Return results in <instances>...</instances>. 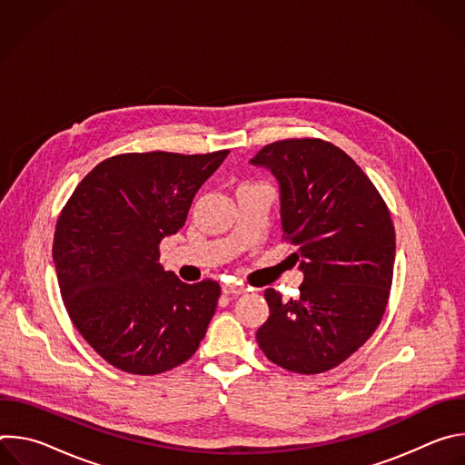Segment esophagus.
<instances>
[{"mask_svg":"<svg viewBox=\"0 0 465 465\" xmlns=\"http://www.w3.org/2000/svg\"><path fill=\"white\" fill-rule=\"evenodd\" d=\"M246 289L242 287V285H239V283H223V292L224 294H233V296H239V294H242Z\"/></svg>","mask_w":465,"mask_h":465,"instance_id":"1","label":"esophagus"}]
</instances>
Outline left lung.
I'll return each mask as SVG.
<instances>
[{
	"label": "left lung",
	"instance_id": "obj_1",
	"mask_svg": "<svg viewBox=\"0 0 465 465\" xmlns=\"http://www.w3.org/2000/svg\"><path fill=\"white\" fill-rule=\"evenodd\" d=\"M253 165L282 191L283 239L298 246V300L264 291L271 316L255 333L269 361L314 375L351 357L379 327L393 278L395 230L373 182L337 145L291 138L264 145Z\"/></svg>",
	"mask_w": 465,
	"mask_h": 465
}]
</instances>
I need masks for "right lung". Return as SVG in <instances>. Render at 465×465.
Returning <instances> with one entry per match:
<instances>
[{
    "instance_id": "1",
    "label": "right lung",
    "mask_w": 465,
    "mask_h": 465,
    "mask_svg": "<svg viewBox=\"0 0 465 465\" xmlns=\"http://www.w3.org/2000/svg\"><path fill=\"white\" fill-rule=\"evenodd\" d=\"M230 151L126 153L97 163L62 208L53 261L64 307L83 339L114 368L169 371L193 357L221 285H187L160 261L194 193Z\"/></svg>"
}]
</instances>
